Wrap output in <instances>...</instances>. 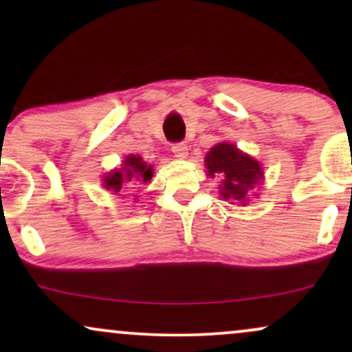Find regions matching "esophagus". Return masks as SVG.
Returning <instances> with one entry per match:
<instances>
[{"mask_svg": "<svg viewBox=\"0 0 352 352\" xmlns=\"http://www.w3.org/2000/svg\"><path fill=\"white\" fill-rule=\"evenodd\" d=\"M172 152L175 153V157H179V159H185V157L188 155V148H187V145H185L184 142L173 144L172 145Z\"/></svg>", "mask_w": 352, "mask_h": 352, "instance_id": "obj_1", "label": "esophagus"}]
</instances>
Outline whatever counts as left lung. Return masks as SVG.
Listing matches in <instances>:
<instances>
[{
  "instance_id": "obj_1",
  "label": "left lung",
  "mask_w": 352,
  "mask_h": 352,
  "mask_svg": "<svg viewBox=\"0 0 352 352\" xmlns=\"http://www.w3.org/2000/svg\"><path fill=\"white\" fill-rule=\"evenodd\" d=\"M205 167L210 177H220V195L241 205H246L252 190L263 180L260 162L228 142H220L210 148L205 157Z\"/></svg>"
}]
</instances>
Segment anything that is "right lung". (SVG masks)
<instances>
[{"label": "right lung", "mask_w": 352, "mask_h": 352, "mask_svg": "<svg viewBox=\"0 0 352 352\" xmlns=\"http://www.w3.org/2000/svg\"><path fill=\"white\" fill-rule=\"evenodd\" d=\"M152 175L153 172L151 165L144 162L142 157L131 153V155L125 157L120 168H116V170L104 175L102 185L107 190L119 193L125 188H135L134 185L147 184L152 179Z\"/></svg>", "instance_id": "right-lung-1"}]
</instances>
